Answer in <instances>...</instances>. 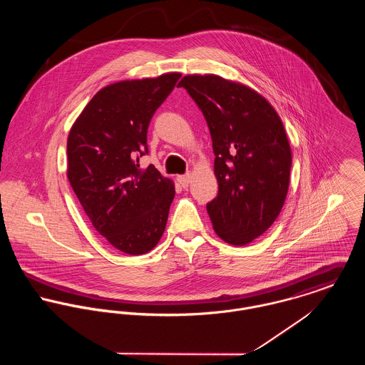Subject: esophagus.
Here are the masks:
<instances>
[{"instance_id": "34e87169", "label": "esophagus", "mask_w": 365, "mask_h": 365, "mask_svg": "<svg viewBox=\"0 0 365 365\" xmlns=\"http://www.w3.org/2000/svg\"><path fill=\"white\" fill-rule=\"evenodd\" d=\"M177 181L181 184V187L187 188V187L190 185V182H191V175H190V174H185V175H178V177H177Z\"/></svg>"}]
</instances>
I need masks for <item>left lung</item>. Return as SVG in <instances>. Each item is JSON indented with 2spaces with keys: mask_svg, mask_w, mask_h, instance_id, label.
I'll return each mask as SVG.
<instances>
[{
  "mask_svg": "<svg viewBox=\"0 0 365 365\" xmlns=\"http://www.w3.org/2000/svg\"><path fill=\"white\" fill-rule=\"evenodd\" d=\"M201 108L212 136L216 198L207 205L216 235L233 246L261 236L284 207L291 146L284 123L260 93L217 74L178 83Z\"/></svg>",
  "mask_w": 365,
  "mask_h": 365,
  "instance_id": "obj_1",
  "label": "left lung"
}]
</instances>
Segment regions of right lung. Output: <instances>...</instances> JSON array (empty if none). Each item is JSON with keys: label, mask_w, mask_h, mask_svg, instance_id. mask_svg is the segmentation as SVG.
<instances>
[{"label": "right lung", "mask_w": 365, "mask_h": 365, "mask_svg": "<svg viewBox=\"0 0 365 365\" xmlns=\"http://www.w3.org/2000/svg\"><path fill=\"white\" fill-rule=\"evenodd\" d=\"M180 73L112 83L74 120L67 178L96 230L116 250L139 256L161 239L175 188L155 165L140 168L148 128Z\"/></svg>", "instance_id": "add662e5"}]
</instances>
